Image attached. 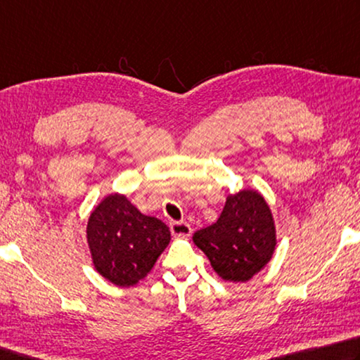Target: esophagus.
<instances>
[{
    "label": "esophagus",
    "mask_w": 360,
    "mask_h": 360,
    "mask_svg": "<svg viewBox=\"0 0 360 360\" xmlns=\"http://www.w3.org/2000/svg\"><path fill=\"white\" fill-rule=\"evenodd\" d=\"M169 230H172L173 236H191L192 234V228L186 221H172Z\"/></svg>",
    "instance_id": "34e87169"
}]
</instances>
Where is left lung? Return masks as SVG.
Listing matches in <instances>:
<instances>
[{
	"instance_id": "obj_1",
	"label": "left lung",
	"mask_w": 360,
	"mask_h": 360,
	"mask_svg": "<svg viewBox=\"0 0 360 360\" xmlns=\"http://www.w3.org/2000/svg\"><path fill=\"white\" fill-rule=\"evenodd\" d=\"M214 271L230 282H247L269 263L276 248L271 209L255 191L226 198L219 220L193 234Z\"/></svg>"
}]
</instances>
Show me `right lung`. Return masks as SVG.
I'll use <instances>...</instances> for the list:
<instances>
[{
	"label": "right lung",
	"mask_w": 360,
	"mask_h": 360,
	"mask_svg": "<svg viewBox=\"0 0 360 360\" xmlns=\"http://www.w3.org/2000/svg\"><path fill=\"white\" fill-rule=\"evenodd\" d=\"M86 234L97 272L121 288L145 278L172 238L162 220L143 215L117 193L94 209Z\"/></svg>",
	"instance_id": "right-lung-1"
}]
</instances>
